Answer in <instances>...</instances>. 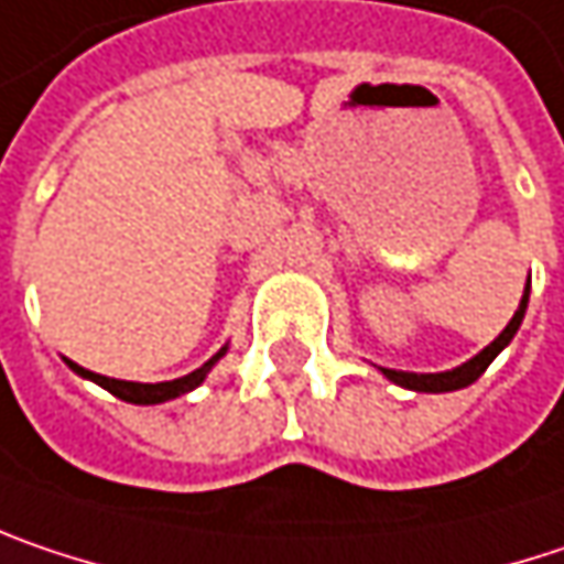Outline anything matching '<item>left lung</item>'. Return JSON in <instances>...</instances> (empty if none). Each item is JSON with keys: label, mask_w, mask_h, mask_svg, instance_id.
I'll return each instance as SVG.
<instances>
[{"label": "left lung", "mask_w": 564, "mask_h": 564, "mask_svg": "<svg viewBox=\"0 0 564 564\" xmlns=\"http://www.w3.org/2000/svg\"><path fill=\"white\" fill-rule=\"evenodd\" d=\"M527 302H530V282H527V289H523V299H520V307L513 311V317H510V324L503 327L501 334H498V340H491L478 356H471L468 362L463 366H456V369H449V372H398V369H382V376L388 382L401 384V388H411V391H430V394H440V391H459L465 384H471L491 362H495V356L501 352L507 343L513 340V334L520 330V324H523V314H527Z\"/></svg>", "instance_id": "obj_1"}]
</instances>
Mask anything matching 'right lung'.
<instances>
[{
	"mask_svg": "<svg viewBox=\"0 0 564 564\" xmlns=\"http://www.w3.org/2000/svg\"><path fill=\"white\" fill-rule=\"evenodd\" d=\"M224 352H227V346H221L202 369H195V372H188V376H182V379H173V382H156V384H141V382H124V379H108V376H99V372H89V369H83V366H76V362H69V369L76 372V376H83V379H93L96 384H101L105 391H111L115 398H121V401H128V404H163V401H173V398H180L185 391H192V388H198V384L205 382V376L212 372V366L221 359Z\"/></svg>",
	"mask_w": 564,
	"mask_h": 564,
	"instance_id": "1",
	"label": "right lung"
}]
</instances>
